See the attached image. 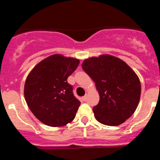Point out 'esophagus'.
Wrapping results in <instances>:
<instances>
[{"label":"esophagus","mask_w":160,"mask_h":160,"mask_svg":"<svg viewBox=\"0 0 160 160\" xmlns=\"http://www.w3.org/2000/svg\"><path fill=\"white\" fill-rule=\"evenodd\" d=\"M87 94H86V95L83 96L82 97V99L84 100V101H86V100H87Z\"/></svg>","instance_id":"1"}]
</instances>
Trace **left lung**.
Returning a JSON list of instances; mask_svg holds the SVG:
<instances>
[{
    "label": "left lung",
    "mask_w": 160,
    "mask_h": 160,
    "mask_svg": "<svg viewBox=\"0 0 160 160\" xmlns=\"http://www.w3.org/2000/svg\"><path fill=\"white\" fill-rule=\"evenodd\" d=\"M83 70L95 82L99 102L93 107L101 123L118 126L134 114L139 102L141 85L135 71L125 62L111 55L84 60Z\"/></svg>",
    "instance_id": "left-lung-1"
}]
</instances>
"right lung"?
<instances>
[{
  "label": "right lung",
  "mask_w": 160,
  "mask_h": 160,
  "mask_svg": "<svg viewBox=\"0 0 160 160\" xmlns=\"http://www.w3.org/2000/svg\"><path fill=\"white\" fill-rule=\"evenodd\" d=\"M80 61L53 54L38 63L25 80L24 94L29 110L42 123L62 127L75 118L81 102L73 94L68 77Z\"/></svg>",
  "instance_id": "right-lung-1"
}]
</instances>
